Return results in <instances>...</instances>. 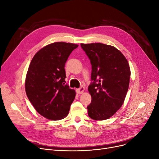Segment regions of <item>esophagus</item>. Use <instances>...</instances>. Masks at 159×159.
<instances>
[{
    "mask_svg": "<svg viewBox=\"0 0 159 159\" xmlns=\"http://www.w3.org/2000/svg\"><path fill=\"white\" fill-rule=\"evenodd\" d=\"M84 90H85V88L84 87H81V88L76 89V92H77V93H79V94L82 93L84 91Z\"/></svg>",
    "mask_w": 159,
    "mask_h": 159,
    "instance_id": "1",
    "label": "esophagus"
}]
</instances>
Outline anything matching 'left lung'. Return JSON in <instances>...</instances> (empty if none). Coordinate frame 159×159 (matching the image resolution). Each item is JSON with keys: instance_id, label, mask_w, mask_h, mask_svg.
Returning <instances> with one entry per match:
<instances>
[{"instance_id": "obj_1", "label": "left lung", "mask_w": 159, "mask_h": 159, "mask_svg": "<svg viewBox=\"0 0 159 159\" xmlns=\"http://www.w3.org/2000/svg\"><path fill=\"white\" fill-rule=\"evenodd\" d=\"M81 47L91 65L88 115L94 120L109 119L125 99L131 75L129 63L122 53L112 46L91 43L81 44Z\"/></svg>"}]
</instances>
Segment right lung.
I'll return each instance as SVG.
<instances>
[{"label":"right lung","instance_id":"obj_1","mask_svg":"<svg viewBox=\"0 0 159 159\" xmlns=\"http://www.w3.org/2000/svg\"><path fill=\"white\" fill-rule=\"evenodd\" d=\"M78 45L55 42L44 47L33 57L25 81L27 97L36 111L51 120L68 115L75 92L66 84L65 64Z\"/></svg>","mask_w":159,"mask_h":159}]
</instances>
